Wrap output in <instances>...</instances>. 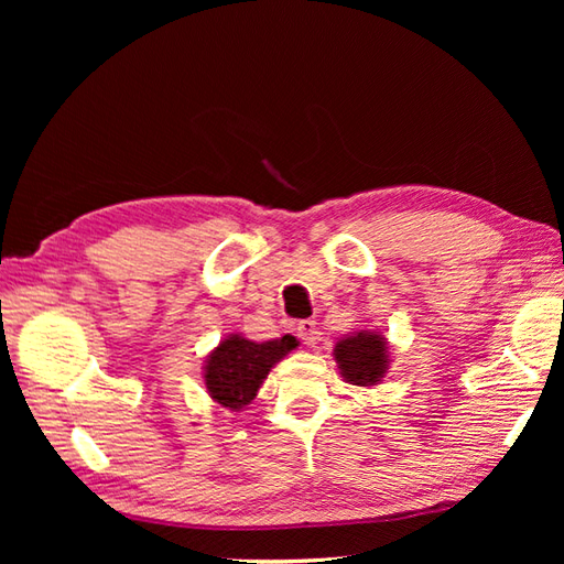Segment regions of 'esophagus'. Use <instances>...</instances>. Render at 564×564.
I'll return each mask as SVG.
<instances>
[{
	"label": "esophagus",
	"mask_w": 564,
	"mask_h": 564,
	"mask_svg": "<svg viewBox=\"0 0 564 564\" xmlns=\"http://www.w3.org/2000/svg\"><path fill=\"white\" fill-rule=\"evenodd\" d=\"M319 332H317V322L315 319H301L299 324H296V336L303 340L305 346H311V348H315V344H317V336Z\"/></svg>",
	"instance_id": "obj_1"
}]
</instances>
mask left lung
Segmentation results:
<instances>
[{
	"instance_id": "obj_1",
	"label": "left lung",
	"mask_w": 564,
	"mask_h": 564,
	"mask_svg": "<svg viewBox=\"0 0 564 564\" xmlns=\"http://www.w3.org/2000/svg\"><path fill=\"white\" fill-rule=\"evenodd\" d=\"M336 365L352 386H377L388 369V340L381 334L360 332L340 338L334 348Z\"/></svg>"
}]
</instances>
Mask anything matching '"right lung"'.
<instances>
[{
    "label": "right lung",
    "instance_id": "add662e5",
    "mask_svg": "<svg viewBox=\"0 0 564 564\" xmlns=\"http://www.w3.org/2000/svg\"><path fill=\"white\" fill-rule=\"evenodd\" d=\"M296 346L299 340L289 334L265 340V344H253L237 334L228 336L207 357V367H204V383L209 395L232 412H240L256 398L268 371Z\"/></svg>",
    "mask_w": 564,
    "mask_h": 564
}]
</instances>
